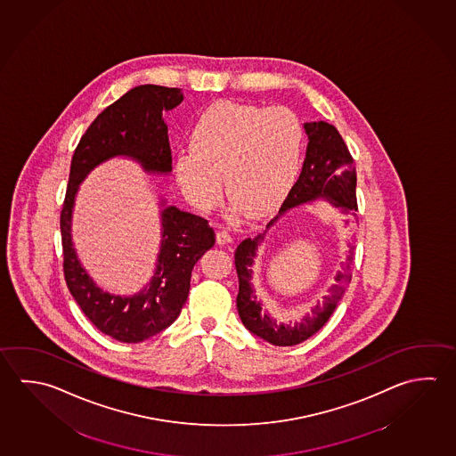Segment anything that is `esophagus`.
Returning a JSON list of instances; mask_svg holds the SVG:
<instances>
[{
  "label": "esophagus",
  "instance_id": "1",
  "mask_svg": "<svg viewBox=\"0 0 456 456\" xmlns=\"http://www.w3.org/2000/svg\"><path fill=\"white\" fill-rule=\"evenodd\" d=\"M216 242H218L220 246L230 244V242H232V234L226 232V230H220V232H216Z\"/></svg>",
  "mask_w": 456,
  "mask_h": 456
}]
</instances>
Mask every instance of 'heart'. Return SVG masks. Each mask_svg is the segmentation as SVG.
Wrapping results in <instances>:
<instances>
[{"label":"heart","instance_id":"b5f03b06","mask_svg":"<svg viewBox=\"0 0 456 456\" xmlns=\"http://www.w3.org/2000/svg\"><path fill=\"white\" fill-rule=\"evenodd\" d=\"M304 125L290 109L218 101L192 126L190 150L176 154L175 180L192 208L210 210L224 192L232 212L273 208L297 176Z\"/></svg>","mask_w":456,"mask_h":456}]
</instances>
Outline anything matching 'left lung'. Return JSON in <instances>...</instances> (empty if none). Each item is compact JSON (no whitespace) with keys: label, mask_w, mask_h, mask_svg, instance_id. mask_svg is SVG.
Segmentation results:
<instances>
[{"label":"left lung","mask_w":456,"mask_h":456,"mask_svg":"<svg viewBox=\"0 0 456 456\" xmlns=\"http://www.w3.org/2000/svg\"><path fill=\"white\" fill-rule=\"evenodd\" d=\"M304 128L308 136V146L297 182L292 186L286 200L282 202L278 216L266 224L265 232L257 234L256 238L242 240L234 252V264L240 280L236 305L240 322L254 336L280 347L304 342L320 331L330 320V316L347 289L348 282L352 280L350 265L355 248L354 236L352 242H348L346 265L334 276V284L328 288L326 296L318 300L315 305L312 306V310L298 322H276L264 306L262 298L256 296V288L252 284V266L256 264L258 248L265 240L268 230H272L292 208L312 204L322 199L330 202L332 208L340 210V214L354 216L355 224H358L355 214L356 174L354 159L350 156L346 142L336 130V126L326 124L323 120L308 122L304 125Z\"/></svg>","instance_id":"left-lung-1"}]
</instances>
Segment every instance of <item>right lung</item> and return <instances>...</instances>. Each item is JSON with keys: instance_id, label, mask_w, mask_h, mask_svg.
Here are the masks:
<instances>
[{"instance_id": "right-lung-1", "label": "right lung", "mask_w": 456, "mask_h": 456, "mask_svg": "<svg viewBox=\"0 0 456 456\" xmlns=\"http://www.w3.org/2000/svg\"><path fill=\"white\" fill-rule=\"evenodd\" d=\"M183 98L180 88L134 86L94 118L72 158L61 212L67 288L101 332L126 344L150 339L180 316L190 292L191 272L214 248L216 232L206 218L159 199L160 248L154 273L138 292L114 294L98 286L77 256L72 240L75 199L86 176L110 159L134 160L146 174H170L172 151L162 112L176 108Z\"/></svg>"}]
</instances>
